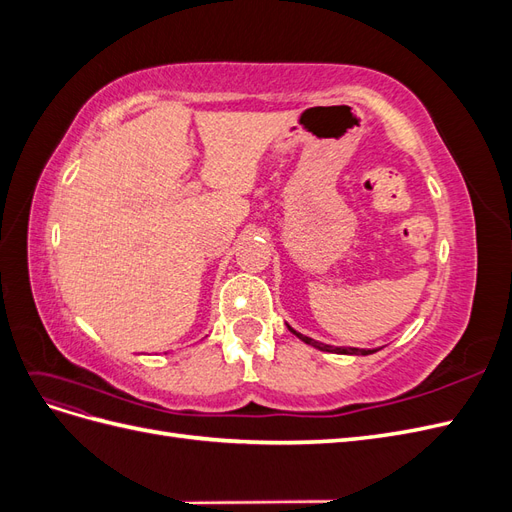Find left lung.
<instances>
[{"mask_svg": "<svg viewBox=\"0 0 512 512\" xmlns=\"http://www.w3.org/2000/svg\"><path fill=\"white\" fill-rule=\"evenodd\" d=\"M290 331H292V329H290ZM292 333L297 335L299 339H303L305 344L314 346V348H318V350H324V352H339V354H371V352H376V350H359V348H333V346H327V344L314 342V339H309V337H305V335H301V333H297V331H292Z\"/></svg>", "mask_w": 512, "mask_h": 512, "instance_id": "1", "label": "left lung"}]
</instances>
